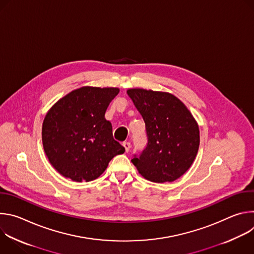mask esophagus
Listing matches in <instances>:
<instances>
[{"mask_svg":"<svg viewBox=\"0 0 254 254\" xmlns=\"http://www.w3.org/2000/svg\"><path fill=\"white\" fill-rule=\"evenodd\" d=\"M123 146L125 147L126 152H127V153H128V152H129V150H130V147H131L130 142H128V141H124V142H123Z\"/></svg>","mask_w":254,"mask_h":254,"instance_id":"1","label":"esophagus"}]
</instances>
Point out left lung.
I'll list each match as a JSON object with an SVG mask.
<instances>
[{"label":"left lung","mask_w":254,"mask_h":254,"mask_svg":"<svg viewBox=\"0 0 254 254\" xmlns=\"http://www.w3.org/2000/svg\"><path fill=\"white\" fill-rule=\"evenodd\" d=\"M140 114L148 142L132 164L155 183L173 182L193 164L198 153V125L185 104L168 92L132 88L127 91Z\"/></svg>","instance_id":"1"}]
</instances>
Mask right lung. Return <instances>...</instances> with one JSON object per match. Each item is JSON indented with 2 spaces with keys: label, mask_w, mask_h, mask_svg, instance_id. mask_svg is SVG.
Returning <instances> with one entry per match:
<instances>
[{
  "label": "right lung",
  "mask_w": 254,
  "mask_h": 254,
  "mask_svg": "<svg viewBox=\"0 0 254 254\" xmlns=\"http://www.w3.org/2000/svg\"><path fill=\"white\" fill-rule=\"evenodd\" d=\"M115 87L83 86L58 100L47 113L42 141L51 165L76 182L98 178L125 148L113 136L104 115L119 94Z\"/></svg>",
  "instance_id": "right-lung-1"
}]
</instances>
